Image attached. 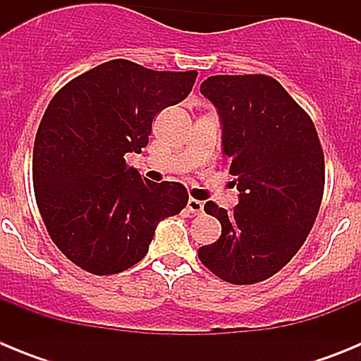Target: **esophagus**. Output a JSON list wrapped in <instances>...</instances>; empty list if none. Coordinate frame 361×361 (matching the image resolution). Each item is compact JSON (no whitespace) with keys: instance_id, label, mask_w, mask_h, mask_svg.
<instances>
[{"instance_id":"esophagus-1","label":"esophagus","mask_w":361,"mask_h":361,"mask_svg":"<svg viewBox=\"0 0 361 361\" xmlns=\"http://www.w3.org/2000/svg\"><path fill=\"white\" fill-rule=\"evenodd\" d=\"M188 212L193 213V215H200L204 212V204L197 199H188Z\"/></svg>"}]
</instances>
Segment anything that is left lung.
<instances>
[{"mask_svg":"<svg viewBox=\"0 0 361 361\" xmlns=\"http://www.w3.org/2000/svg\"><path fill=\"white\" fill-rule=\"evenodd\" d=\"M220 117L222 153L238 204L204 212L222 226L199 250L204 266L229 283H257L279 273L307 238L324 195V152L311 117L276 79L212 75L200 85Z\"/></svg>","mask_w":361,"mask_h":361,"instance_id":"1","label":"left lung"}]
</instances>
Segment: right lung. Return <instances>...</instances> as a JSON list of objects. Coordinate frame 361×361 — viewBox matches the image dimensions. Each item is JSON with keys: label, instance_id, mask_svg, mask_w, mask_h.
<instances>
[{"label": "right lung", "instance_id": "add662e5", "mask_svg": "<svg viewBox=\"0 0 361 361\" xmlns=\"http://www.w3.org/2000/svg\"><path fill=\"white\" fill-rule=\"evenodd\" d=\"M190 72H157L126 59L103 63L54 95L37 128L32 178L50 238L94 275L141 262L159 222L183 212L188 191L152 183L126 164L148 145L159 111L188 97Z\"/></svg>", "mask_w": 361, "mask_h": 361}]
</instances>
